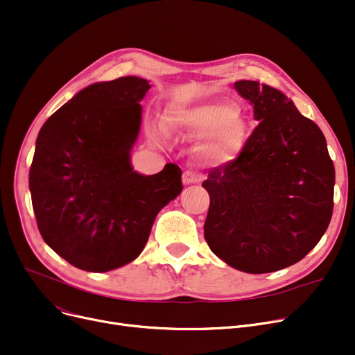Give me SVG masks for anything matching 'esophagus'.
<instances>
[{
  "label": "esophagus",
  "instance_id": "obj_1",
  "mask_svg": "<svg viewBox=\"0 0 355 355\" xmlns=\"http://www.w3.org/2000/svg\"><path fill=\"white\" fill-rule=\"evenodd\" d=\"M198 180H200V177L196 174V173H193V171H184V174H182V184L184 185H189V184H196V182H198Z\"/></svg>",
  "mask_w": 355,
  "mask_h": 355
}]
</instances>
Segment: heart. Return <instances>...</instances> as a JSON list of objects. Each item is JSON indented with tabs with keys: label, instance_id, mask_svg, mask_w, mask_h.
<instances>
[{
	"label": "heart",
	"instance_id": "obj_1",
	"mask_svg": "<svg viewBox=\"0 0 355 355\" xmlns=\"http://www.w3.org/2000/svg\"><path fill=\"white\" fill-rule=\"evenodd\" d=\"M164 123L191 139H204L200 154L211 165H225L234 161L248 144L250 126L248 118L230 101H210L200 105L165 110ZM159 128L153 137L161 138Z\"/></svg>",
	"mask_w": 355,
	"mask_h": 355
}]
</instances>
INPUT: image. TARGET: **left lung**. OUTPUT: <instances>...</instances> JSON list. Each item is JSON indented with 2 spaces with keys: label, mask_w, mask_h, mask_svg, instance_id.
Instances as JSON below:
<instances>
[{
  "label": "left lung",
  "mask_w": 355,
  "mask_h": 355,
  "mask_svg": "<svg viewBox=\"0 0 355 355\" xmlns=\"http://www.w3.org/2000/svg\"><path fill=\"white\" fill-rule=\"evenodd\" d=\"M234 89L259 125L243 153L202 182L210 196L204 237L229 266L269 273L300 262L328 229L334 162L322 130L282 92L253 80Z\"/></svg>",
  "instance_id": "1"
}]
</instances>
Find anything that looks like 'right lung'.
Returning a JSON list of instances; mask_svg holds the SVG:
<instances>
[{"mask_svg":"<svg viewBox=\"0 0 355 355\" xmlns=\"http://www.w3.org/2000/svg\"><path fill=\"white\" fill-rule=\"evenodd\" d=\"M148 80L93 83L44 122L28 184L37 227L73 266L107 272L144 250L159 210L181 191V170L154 175L130 165Z\"/></svg>","mask_w":355,"mask_h":355,"instance_id":"1","label":"right lung"}]
</instances>
